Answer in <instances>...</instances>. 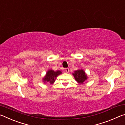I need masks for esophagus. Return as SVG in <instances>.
<instances>
[{
  "label": "esophagus",
  "mask_w": 125,
  "mask_h": 125,
  "mask_svg": "<svg viewBox=\"0 0 125 125\" xmlns=\"http://www.w3.org/2000/svg\"><path fill=\"white\" fill-rule=\"evenodd\" d=\"M65 72H66L67 73H68L69 72V68H65Z\"/></svg>",
  "instance_id": "obj_1"
}]
</instances>
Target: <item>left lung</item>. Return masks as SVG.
I'll list each match as a JSON object with an SVG mask.
<instances>
[{
    "label": "left lung",
    "mask_w": 125,
    "mask_h": 125,
    "mask_svg": "<svg viewBox=\"0 0 125 125\" xmlns=\"http://www.w3.org/2000/svg\"><path fill=\"white\" fill-rule=\"evenodd\" d=\"M73 75L76 81L80 84L83 83L87 79V77H86L85 72L82 69L75 71L74 73H73Z\"/></svg>",
    "instance_id": "8db88e82"
}]
</instances>
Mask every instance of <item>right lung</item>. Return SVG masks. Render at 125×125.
<instances>
[{"label":"right lung","instance_id":"right-lung-1","mask_svg":"<svg viewBox=\"0 0 125 125\" xmlns=\"http://www.w3.org/2000/svg\"><path fill=\"white\" fill-rule=\"evenodd\" d=\"M62 73L60 71H57L56 72H54L53 70H50L48 71L46 75L43 78V82H49L51 84H53L54 82V80L56 79V78L57 77L58 75Z\"/></svg>","mask_w":125,"mask_h":125}]
</instances>
